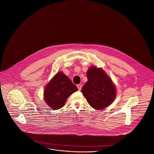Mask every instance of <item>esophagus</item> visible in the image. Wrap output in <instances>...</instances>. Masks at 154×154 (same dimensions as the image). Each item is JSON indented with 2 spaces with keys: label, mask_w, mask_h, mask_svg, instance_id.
<instances>
[{
  "label": "esophagus",
  "mask_w": 154,
  "mask_h": 154,
  "mask_svg": "<svg viewBox=\"0 0 154 154\" xmlns=\"http://www.w3.org/2000/svg\"><path fill=\"white\" fill-rule=\"evenodd\" d=\"M77 87H78V88L79 90H81V88H82V85H80V84H78V85H77Z\"/></svg>",
  "instance_id": "1"
}]
</instances>
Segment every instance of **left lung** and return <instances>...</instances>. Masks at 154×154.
Masks as SVG:
<instances>
[{"instance_id": "left-lung-1", "label": "left lung", "mask_w": 154, "mask_h": 154, "mask_svg": "<svg viewBox=\"0 0 154 154\" xmlns=\"http://www.w3.org/2000/svg\"><path fill=\"white\" fill-rule=\"evenodd\" d=\"M87 77L81 92L89 105L99 110L111 105L116 99V88L109 76L102 68L93 66L88 68Z\"/></svg>"}]
</instances>
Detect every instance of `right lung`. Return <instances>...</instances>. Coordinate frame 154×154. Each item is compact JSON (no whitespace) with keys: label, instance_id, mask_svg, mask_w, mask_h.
Returning <instances> with one entry per match:
<instances>
[{"label":"right lung","instance_id":"right-lung-1","mask_svg":"<svg viewBox=\"0 0 154 154\" xmlns=\"http://www.w3.org/2000/svg\"><path fill=\"white\" fill-rule=\"evenodd\" d=\"M78 90L70 79L63 72H58L45 86L44 99L53 109L62 108L68 97Z\"/></svg>","mask_w":154,"mask_h":154}]
</instances>
